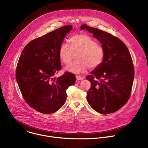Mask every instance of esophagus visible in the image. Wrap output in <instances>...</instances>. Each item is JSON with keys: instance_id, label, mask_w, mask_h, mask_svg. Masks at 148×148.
<instances>
[{"instance_id": "1", "label": "esophagus", "mask_w": 148, "mask_h": 148, "mask_svg": "<svg viewBox=\"0 0 148 148\" xmlns=\"http://www.w3.org/2000/svg\"><path fill=\"white\" fill-rule=\"evenodd\" d=\"M76 79L77 80H82L84 79V77H82L80 75H76Z\"/></svg>"}]
</instances>
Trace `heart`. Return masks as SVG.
<instances>
[{"label": "heart", "mask_w": 148, "mask_h": 148, "mask_svg": "<svg viewBox=\"0 0 148 148\" xmlns=\"http://www.w3.org/2000/svg\"><path fill=\"white\" fill-rule=\"evenodd\" d=\"M69 41L70 46L64 42L59 49V57L63 64H69L77 55V60L68 66L66 68L67 71L79 74L102 64L106 55L105 49L90 36L86 34H75L70 37Z\"/></svg>", "instance_id": "1"}]
</instances>
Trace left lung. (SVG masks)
Segmentation results:
<instances>
[{"mask_svg": "<svg viewBox=\"0 0 148 148\" xmlns=\"http://www.w3.org/2000/svg\"><path fill=\"white\" fill-rule=\"evenodd\" d=\"M85 28L101 42L106 53L102 64L86 78L91 82L88 102L99 113H114L127 103L131 96L134 67L130 53L117 37L86 24L81 26L82 30Z\"/></svg>", "mask_w": 148, "mask_h": 148, "instance_id": "1", "label": "left lung"}]
</instances>
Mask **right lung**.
Here are the masks:
<instances>
[{
    "instance_id": "obj_1",
    "label": "right lung",
    "mask_w": 148,
    "mask_h": 148,
    "mask_svg": "<svg viewBox=\"0 0 148 148\" xmlns=\"http://www.w3.org/2000/svg\"><path fill=\"white\" fill-rule=\"evenodd\" d=\"M73 26L65 25L29 42L24 47L16 68V79L22 96L32 108L43 114L60 109L67 98L66 90L75 76L62 69L59 49Z\"/></svg>"
}]
</instances>
